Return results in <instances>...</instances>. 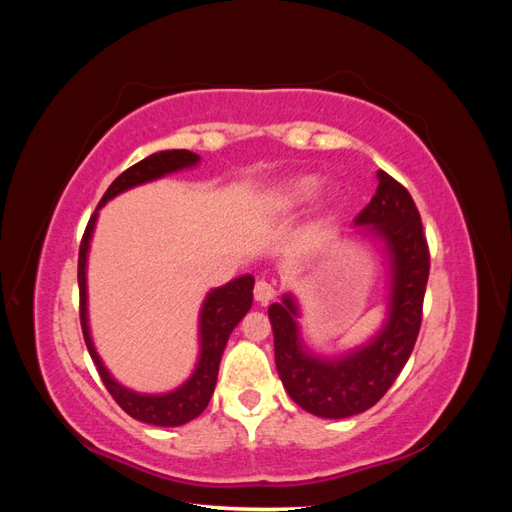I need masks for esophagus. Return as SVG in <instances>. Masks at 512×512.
<instances>
[{
	"label": "esophagus",
	"instance_id": "1",
	"mask_svg": "<svg viewBox=\"0 0 512 512\" xmlns=\"http://www.w3.org/2000/svg\"><path fill=\"white\" fill-rule=\"evenodd\" d=\"M254 299L260 305H267L269 301L275 299V286L269 280H258L254 286Z\"/></svg>",
	"mask_w": 512,
	"mask_h": 512
}]
</instances>
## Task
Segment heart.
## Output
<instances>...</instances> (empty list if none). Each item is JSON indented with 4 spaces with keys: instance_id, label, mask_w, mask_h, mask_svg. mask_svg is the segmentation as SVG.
I'll return each mask as SVG.
<instances>
[{
    "instance_id": "1",
    "label": "heart",
    "mask_w": 512,
    "mask_h": 512,
    "mask_svg": "<svg viewBox=\"0 0 512 512\" xmlns=\"http://www.w3.org/2000/svg\"><path fill=\"white\" fill-rule=\"evenodd\" d=\"M320 188V181L316 177H297L282 185L275 194V207L280 209H294L309 203L316 196Z\"/></svg>"
}]
</instances>
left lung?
<instances>
[{
    "instance_id": "1",
    "label": "left lung",
    "mask_w": 512,
    "mask_h": 512,
    "mask_svg": "<svg viewBox=\"0 0 512 512\" xmlns=\"http://www.w3.org/2000/svg\"><path fill=\"white\" fill-rule=\"evenodd\" d=\"M378 190L356 215V226H369L391 256L389 320L371 342L344 359L324 361L307 354L297 327V303L284 294L269 307L275 365L294 404L322 418H346L365 412L384 397L408 363L423 320L429 277V245L410 192L384 170Z\"/></svg>"
}]
</instances>
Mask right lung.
<instances>
[{"mask_svg":"<svg viewBox=\"0 0 512 512\" xmlns=\"http://www.w3.org/2000/svg\"><path fill=\"white\" fill-rule=\"evenodd\" d=\"M196 162H198V156L188 149L153 153V156L130 166L128 170H123V173L108 185V190L104 192L98 209L106 203V200H111L113 196L134 188V185L160 179L181 168H190ZM98 209L89 218L85 235L81 239V247H79V294H81L79 314H81V329H83L87 350L96 363V369L106 386V391L113 395V399L117 401L123 412H128L132 418H136V421L160 425V427H179V425L190 423L192 418L203 414V410L207 408L215 389V382H218V369H220L222 352L226 348L228 337L232 329L241 322V318L250 312L254 277L252 275L237 277V280H232L226 286L215 288L207 294L203 309H200V359L190 380L181 384L179 389L164 395H138L126 389V386H121L111 374H108L89 335L85 267H87L89 239L98 220Z\"/></svg>","mask_w":512,"mask_h":512,"instance_id":"obj_1","label":"right lung"}]
</instances>
